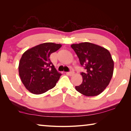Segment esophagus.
<instances>
[{"label": "esophagus", "instance_id": "34e87169", "mask_svg": "<svg viewBox=\"0 0 131 131\" xmlns=\"http://www.w3.org/2000/svg\"><path fill=\"white\" fill-rule=\"evenodd\" d=\"M74 72H73V71H70V72H69L66 73V74L69 75V76H73V75L74 74Z\"/></svg>", "mask_w": 131, "mask_h": 131}]
</instances>
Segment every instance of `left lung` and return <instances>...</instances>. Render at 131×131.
<instances>
[{
    "mask_svg": "<svg viewBox=\"0 0 131 131\" xmlns=\"http://www.w3.org/2000/svg\"><path fill=\"white\" fill-rule=\"evenodd\" d=\"M86 72H81L83 82L75 88L87 96H94L106 89L112 78L114 61L104 47L88 42L71 45Z\"/></svg>",
    "mask_w": 131,
    "mask_h": 131,
    "instance_id": "left-lung-1",
    "label": "left lung"
}]
</instances>
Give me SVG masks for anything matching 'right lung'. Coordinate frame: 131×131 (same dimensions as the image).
I'll return each mask as SVG.
<instances>
[{
    "mask_svg": "<svg viewBox=\"0 0 131 131\" xmlns=\"http://www.w3.org/2000/svg\"><path fill=\"white\" fill-rule=\"evenodd\" d=\"M60 44L44 43L26 50L22 55L18 71L22 83L30 92L39 95L54 88L61 74L50 56L61 47Z\"/></svg>",
    "mask_w": 131,
    "mask_h": 131,
    "instance_id": "obj_1",
    "label": "right lung"
}]
</instances>
